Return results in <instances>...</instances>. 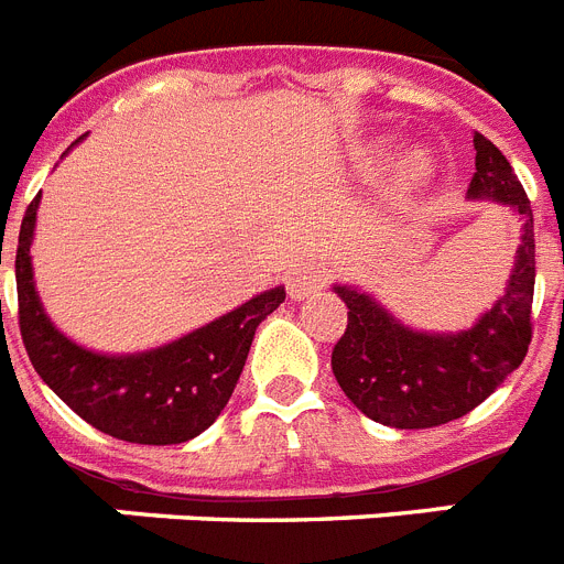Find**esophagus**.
<instances>
[{
    "label": "esophagus",
    "instance_id": "obj_1",
    "mask_svg": "<svg viewBox=\"0 0 564 564\" xmlns=\"http://www.w3.org/2000/svg\"><path fill=\"white\" fill-rule=\"evenodd\" d=\"M325 285V271H322L319 264H302L293 271V276L288 279V293H291L293 302L307 300L311 293H316L319 288Z\"/></svg>",
    "mask_w": 564,
    "mask_h": 564
}]
</instances>
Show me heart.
<instances>
[{
  "label": "heart",
  "mask_w": 564,
  "mask_h": 564,
  "mask_svg": "<svg viewBox=\"0 0 564 564\" xmlns=\"http://www.w3.org/2000/svg\"><path fill=\"white\" fill-rule=\"evenodd\" d=\"M427 173H431V156H425L422 151H413L405 159V165H402V185H405V191H411L422 180H427Z\"/></svg>",
  "instance_id": "b5f03b06"
}]
</instances>
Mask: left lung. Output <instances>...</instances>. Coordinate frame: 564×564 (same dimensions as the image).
<instances>
[{"label": "left lung", "instance_id": "obj_1", "mask_svg": "<svg viewBox=\"0 0 564 564\" xmlns=\"http://www.w3.org/2000/svg\"><path fill=\"white\" fill-rule=\"evenodd\" d=\"M474 151L468 199L511 210L519 219V245L505 293L470 328H411L373 293L348 282L334 285L348 305V328L336 341L330 368L345 397L379 425L420 431L459 420L511 377L531 345L536 282L531 202L497 144L474 133Z\"/></svg>", "mask_w": 564, "mask_h": 564}]
</instances>
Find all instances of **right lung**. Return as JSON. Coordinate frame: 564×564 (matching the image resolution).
Wrapping results in <instances>:
<instances>
[{
	"label": "right lung",
	"mask_w": 564,
	"mask_h": 564,
	"mask_svg": "<svg viewBox=\"0 0 564 564\" xmlns=\"http://www.w3.org/2000/svg\"><path fill=\"white\" fill-rule=\"evenodd\" d=\"M40 199L42 194L31 202L19 230L17 291L22 341L42 382L88 425L122 442L180 445L208 431L239 382L253 334L285 302V285L268 288L156 348H85L56 328L36 291L31 245Z\"/></svg>",
	"instance_id": "right-lung-1"
}]
</instances>
